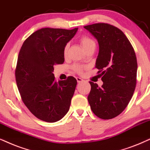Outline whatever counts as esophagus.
<instances>
[{"mask_svg":"<svg viewBox=\"0 0 150 150\" xmlns=\"http://www.w3.org/2000/svg\"><path fill=\"white\" fill-rule=\"evenodd\" d=\"M76 79H77V81L78 83H80V82H82V81H84V79L80 78V77H76Z\"/></svg>","mask_w":150,"mask_h":150,"instance_id":"obj_1","label":"esophagus"}]
</instances>
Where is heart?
Masks as SVG:
<instances>
[{
  "label": "heart",
  "mask_w": 150,
  "mask_h": 150,
  "mask_svg": "<svg viewBox=\"0 0 150 150\" xmlns=\"http://www.w3.org/2000/svg\"><path fill=\"white\" fill-rule=\"evenodd\" d=\"M79 43H80L81 47H82V48L84 49L85 51L88 50L91 48H96V42H95V41L91 37H88V36H81L80 39H79ZM69 44H66L65 45V47H64V55L65 57L67 55L68 51H69ZM72 69H73V70L75 72V73L81 75V74L84 73V70H86L87 69V66L80 65V64H74V65L72 66Z\"/></svg>",
  "instance_id": "heart-1"
}]
</instances>
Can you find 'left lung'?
Instances as JSON below:
<instances>
[{"label": "left lung", "instance_id": "obj_1", "mask_svg": "<svg viewBox=\"0 0 150 150\" xmlns=\"http://www.w3.org/2000/svg\"><path fill=\"white\" fill-rule=\"evenodd\" d=\"M84 28L99 43L96 68L103 81L101 87L89 82L88 101L95 115L109 120L120 114L133 96L137 75L136 54L125 35L112 25L100 23Z\"/></svg>", "mask_w": 150, "mask_h": 150}]
</instances>
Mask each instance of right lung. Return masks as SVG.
Returning <instances> with one entry per match:
<instances>
[{"label": "right lung", "mask_w": 150, "mask_h": 150, "mask_svg": "<svg viewBox=\"0 0 150 150\" xmlns=\"http://www.w3.org/2000/svg\"><path fill=\"white\" fill-rule=\"evenodd\" d=\"M77 28H45L23 43L15 69L21 97L30 111L40 120L54 122L69 111L77 80L69 76L57 81L54 66L64 62V48Z\"/></svg>", "instance_id": "right-lung-1"}]
</instances>
